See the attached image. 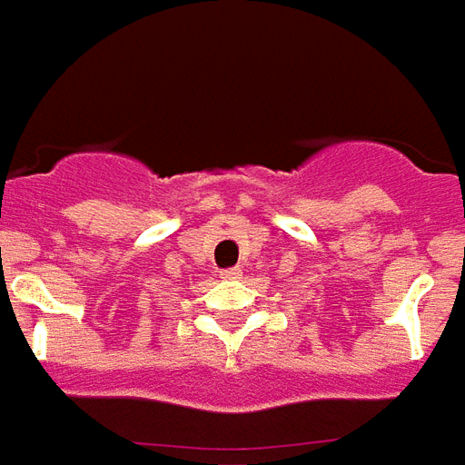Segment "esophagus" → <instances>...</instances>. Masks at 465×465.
<instances>
[{"label": "esophagus", "mask_w": 465, "mask_h": 465, "mask_svg": "<svg viewBox=\"0 0 465 465\" xmlns=\"http://www.w3.org/2000/svg\"><path fill=\"white\" fill-rule=\"evenodd\" d=\"M242 277V270L240 267H230V270H223V280H240Z\"/></svg>", "instance_id": "esophagus-1"}]
</instances>
